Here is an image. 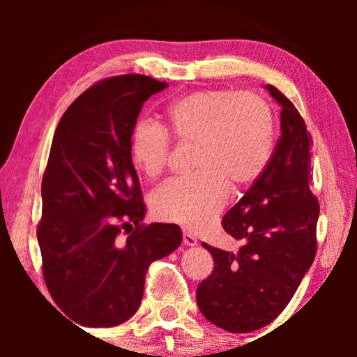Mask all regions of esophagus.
Segmentation results:
<instances>
[{"label":"esophagus","mask_w":357,"mask_h":357,"mask_svg":"<svg viewBox=\"0 0 357 357\" xmlns=\"http://www.w3.org/2000/svg\"><path fill=\"white\" fill-rule=\"evenodd\" d=\"M183 244L187 245V247H195V245H197V239L193 238L190 233L184 231V233H183Z\"/></svg>","instance_id":"obj_1"}]
</instances>
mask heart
<instances>
[{
	"label": "heart",
	"instance_id": "1",
	"mask_svg": "<svg viewBox=\"0 0 357 357\" xmlns=\"http://www.w3.org/2000/svg\"><path fill=\"white\" fill-rule=\"evenodd\" d=\"M170 135L179 144H195V174L173 179L154 193L159 220L198 228L225 203L228 189L244 190L261 176L274 151V114L255 93L198 89L174 99L159 126L142 123L130 138V155L148 179L164 173Z\"/></svg>",
	"mask_w": 357,
	"mask_h": 357
}]
</instances>
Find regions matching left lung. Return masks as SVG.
Masks as SVG:
<instances>
[{
	"mask_svg": "<svg viewBox=\"0 0 357 357\" xmlns=\"http://www.w3.org/2000/svg\"><path fill=\"white\" fill-rule=\"evenodd\" d=\"M264 88L282 107V135L268 168L222 220L243 245L233 253L203 244L214 258V271L197 288L203 317L233 334L274 321L317 253L319 206L309 185L312 137L291 102L273 84Z\"/></svg>",
	"mask_w": 357,
	"mask_h": 357,
	"instance_id": "1",
	"label": "left lung"
}]
</instances>
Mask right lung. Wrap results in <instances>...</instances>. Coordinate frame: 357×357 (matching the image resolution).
<instances>
[{
	"mask_svg": "<svg viewBox=\"0 0 357 357\" xmlns=\"http://www.w3.org/2000/svg\"><path fill=\"white\" fill-rule=\"evenodd\" d=\"M165 88L146 75L107 78L72 102L53 135L38 228L42 271L55 304L82 326L128 321L149 264L183 241L174 223L142 225L146 206L130 155L143 102Z\"/></svg>",
	"mask_w": 357,
	"mask_h": 357,
	"instance_id": "obj_1",
	"label": "right lung"
}]
</instances>
